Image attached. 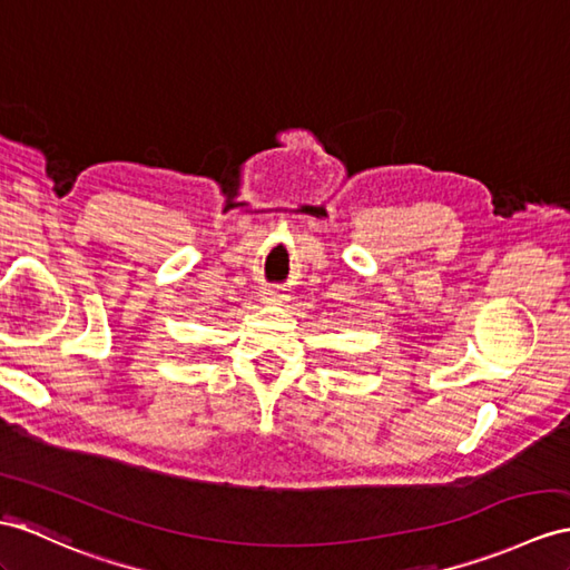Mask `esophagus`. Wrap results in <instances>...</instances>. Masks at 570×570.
<instances>
[{
    "label": "esophagus",
    "mask_w": 570,
    "mask_h": 570,
    "mask_svg": "<svg viewBox=\"0 0 570 570\" xmlns=\"http://www.w3.org/2000/svg\"><path fill=\"white\" fill-rule=\"evenodd\" d=\"M263 302L266 304H281V302H287V295L285 293H281V289H275V287H268V289H263Z\"/></svg>",
    "instance_id": "1"
}]
</instances>
